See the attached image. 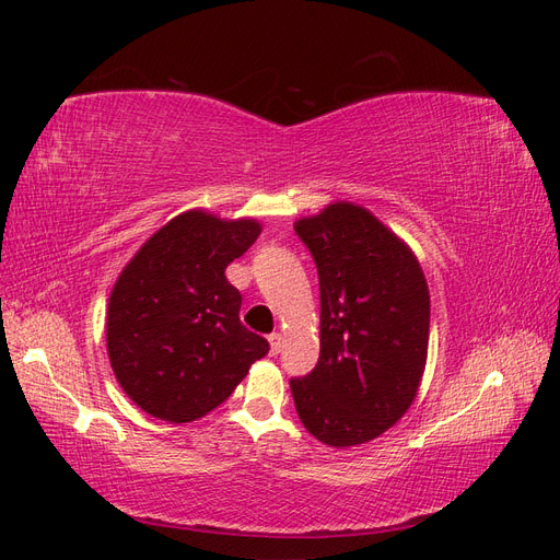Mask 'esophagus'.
<instances>
[{
  "mask_svg": "<svg viewBox=\"0 0 560 560\" xmlns=\"http://www.w3.org/2000/svg\"><path fill=\"white\" fill-rule=\"evenodd\" d=\"M268 343H270V352L278 354V352H280V346H282V334H278V331L270 334V336H268Z\"/></svg>",
  "mask_w": 560,
  "mask_h": 560,
  "instance_id": "1",
  "label": "esophagus"
}]
</instances>
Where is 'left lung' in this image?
<instances>
[{"label": "left lung", "mask_w": 560, "mask_h": 560, "mask_svg": "<svg viewBox=\"0 0 560 560\" xmlns=\"http://www.w3.org/2000/svg\"><path fill=\"white\" fill-rule=\"evenodd\" d=\"M294 231L319 276V360L292 378L296 413L315 439L348 448L409 411L430 341V290L413 249L374 212L336 200Z\"/></svg>", "instance_id": "1"}]
</instances>
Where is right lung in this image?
<instances>
[{
	"label": "right lung",
	"mask_w": 560,
	"mask_h": 560,
	"mask_svg": "<svg viewBox=\"0 0 560 560\" xmlns=\"http://www.w3.org/2000/svg\"><path fill=\"white\" fill-rule=\"evenodd\" d=\"M257 219L186 210L135 252L107 306V354L124 393L149 416L191 422L229 399L268 352L241 322L226 266L259 238Z\"/></svg>",
	"instance_id": "add662e5"
}]
</instances>
